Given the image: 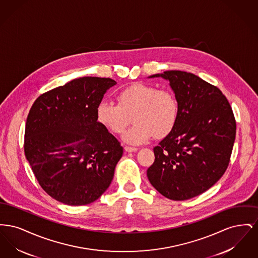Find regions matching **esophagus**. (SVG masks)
Listing matches in <instances>:
<instances>
[{
    "label": "esophagus",
    "instance_id": "1",
    "mask_svg": "<svg viewBox=\"0 0 258 258\" xmlns=\"http://www.w3.org/2000/svg\"><path fill=\"white\" fill-rule=\"evenodd\" d=\"M124 150H125V152H136V151L138 150V148L125 146V147H124Z\"/></svg>",
    "mask_w": 258,
    "mask_h": 258
}]
</instances>
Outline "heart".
<instances>
[{"mask_svg":"<svg viewBox=\"0 0 258 258\" xmlns=\"http://www.w3.org/2000/svg\"><path fill=\"white\" fill-rule=\"evenodd\" d=\"M117 102L100 101L97 120L112 134L122 135L133 115L135 124L123 136L128 143L141 144L153 136L163 138L177 123L178 101L169 90L135 83L118 93Z\"/></svg>","mask_w":258,"mask_h":258,"instance_id":"1","label":"heart"}]
</instances>
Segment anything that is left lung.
<instances>
[{
    "label": "left lung",
    "instance_id": "obj_1",
    "mask_svg": "<svg viewBox=\"0 0 258 258\" xmlns=\"http://www.w3.org/2000/svg\"><path fill=\"white\" fill-rule=\"evenodd\" d=\"M159 76L169 80L179 111L173 131L154 148L148 179L163 197L186 200L206 191L227 169L236 120L218 87L181 71L150 77Z\"/></svg>",
    "mask_w": 258,
    "mask_h": 258
}]
</instances>
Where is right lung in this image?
I'll return each mask as SVG.
<instances>
[{
    "instance_id": "right-lung-1",
    "label": "right lung",
    "mask_w": 258,
    "mask_h": 258,
    "mask_svg": "<svg viewBox=\"0 0 258 258\" xmlns=\"http://www.w3.org/2000/svg\"><path fill=\"white\" fill-rule=\"evenodd\" d=\"M116 83L80 77L41 94L29 111L25 156L39 185L59 202L90 204L110 185L123 149L96 110Z\"/></svg>"
}]
</instances>
